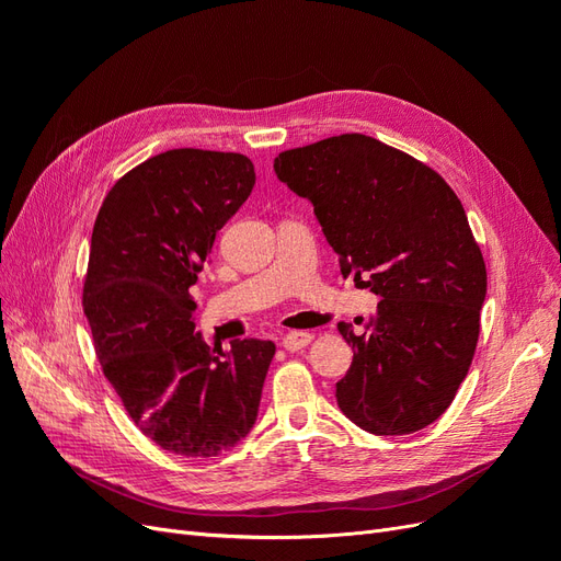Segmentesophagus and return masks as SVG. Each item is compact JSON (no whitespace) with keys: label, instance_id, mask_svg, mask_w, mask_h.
Masks as SVG:
<instances>
[{"label":"esophagus","instance_id":"esophagus-1","mask_svg":"<svg viewBox=\"0 0 561 561\" xmlns=\"http://www.w3.org/2000/svg\"><path fill=\"white\" fill-rule=\"evenodd\" d=\"M311 342H313V334H309V332H290L283 336L285 351H301V348H307Z\"/></svg>","mask_w":561,"mask_h":561}]
</instances>
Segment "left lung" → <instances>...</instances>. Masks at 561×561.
I'll list each match as a JSON object with an SVG mask.
<instances>
[{
  "instance_id": "left-lung-1",
  "label": "left lung",
  "mask_w": 561,
  "mask_h": 561,
  "mask_svg": "<svg viewBox=\"0 0 561 561\" xmlns=\"http://www.w3.org/2000/svg\"><path fill=\"white\" fill-rule=\"evenodd\" d=\"M280 182L313 203L342 274L379 295L336 402L371 435H410L447 412L480 336L486 266L466 210L433 168L363 133L280 151Z\"/></svg>"
}]
</instances>
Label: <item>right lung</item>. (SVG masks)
I'll return each instance as SVG.
<instances>
[{
	"instance_id": "add662e5",
	"label": "right lung",
	"mask_w": 561,
	"mask_h": 561,
	"mask_svg": "<svg viewBox=\"0 0 561 561\" xmlns=\"http://www.w3.org/2000/svg\"><path fill=\"white\" fill-rule=\"evenodd\" d=\"M252 186L243 154L171 149L116 180L95 217L83 313L100 367L142 435L184 458L250 433L276 353L260 339L210 351L194 332L190 287Z\"/></svg>"
}]
</instances>
